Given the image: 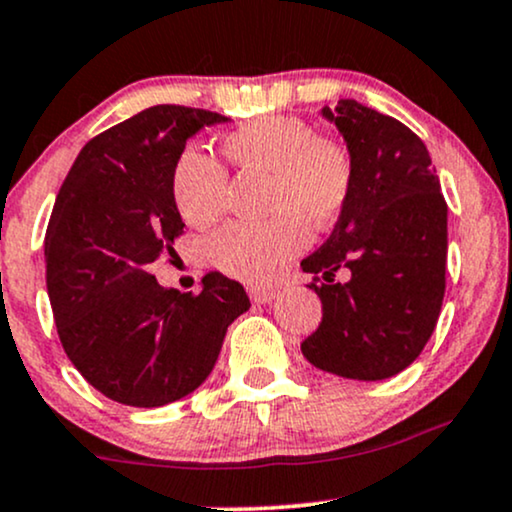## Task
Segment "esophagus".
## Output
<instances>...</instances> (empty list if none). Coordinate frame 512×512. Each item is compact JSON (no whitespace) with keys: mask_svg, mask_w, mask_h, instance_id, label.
<instances>
[{"mask_svg":"<svg viewBox=\"0 0 512 512\" xmlns=\"http://www.w3.org/2000/svg\"><path fill=\"white\" fill-rule=\"evenodd\" d=\"M249 297L256 304H270L273 299H278V290H270V287H249Z\"/></svg>","mask_w":512,"mask_h":512,"instance_id":"34e87169","label":"esophagus"}]
</instances>
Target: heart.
<instances>
[{
    "instance_id": "heart-1",
    "label": "heart",
    "mask_w": 512,
    "mask_h": 512,
    "mask_svg": "<svg viewBox=\"0 0 512 512\" xmlns=\"http://www.w3.org/2000/svg\"><path fill=\"white\" fill-rule=\"evenodd\" d=\"M222 150L242 170L270 174L266 222H232L210 239L213 266L230 278L273 282L309 244L314 227H326L345 208L352 191V160L338 143L318 138L297 117L258 119L232 131ZM225 170L203 148H186L172 174L179 215L208 227L225 210Z\"/></svg>"
}]
</instances>
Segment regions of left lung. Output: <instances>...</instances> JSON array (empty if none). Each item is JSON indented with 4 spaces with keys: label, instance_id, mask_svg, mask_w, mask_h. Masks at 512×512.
<instances>
[{
    "label": "left lung",
    "instance_id": "1",
    "mask_svg": "<svg viewBox=\"0 0 512 512\" xmlns=\"http://www.w3.org/2000/svg\"><path fill=\"white\" fill-rule=\"evenodd\" d=\"M321 117L345 138L352 191L330 237L302 261L323 304L302 354L328 374L383 381L407 369L436 328L448 206L429 150L398 119L350 98Z\"/></svg>",
    "mask_w": 512,
    "mask_h": 512
}]
</instances>
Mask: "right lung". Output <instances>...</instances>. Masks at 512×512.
Wrapping results in <instances>:
<instances>
[{
  "instance_id": "right-lung-1",
  "label": "right lung",
  "mask_w": 512,
  "mask_h": 512,
  "mask_svg": "<svg viewBox=\"0 0 512 512\" xmlns=\"http://www.w3.org/2000/svg\"><path fill=\"white\" fill-rule=\"evenodd\" d=\"M218 112L155 105L83 146L52 208L45 275L66 357L95 390L162 407L210 376L227 326L249 297L213 270L201 292L162 287L150 263L184 232L172 174L186 141Z\"/></svg>"
}]
</instances>
